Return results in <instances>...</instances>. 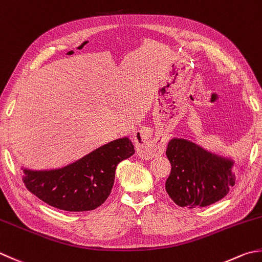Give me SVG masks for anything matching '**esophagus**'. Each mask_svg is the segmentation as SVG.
Listing matches in <instances>:
<instances>
[{
  "instance_id": "esophagus-1",
  "label": "esophagus",
  "mask_w": 262,
  "mask_h": 262,
  "mask_svg": "<svg viewBox=\"0 0 262 262\" xmlns=\"http://www.w3.org/2000/svg\"><path fill=\"white\" fill-rule=\"evenodd\" d=\"M135 144L137 155L140 158L150 160L163 155L166 147V142L163 138H151V132L146 128L137 130L135 133Z\"/></svg>"
}]
</instances>
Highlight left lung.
I'll return each mask as SVG.
<instances>
[{
	"mask_svg": "<svg viewBox=\"0 0 262 262\" xmlns=\"http://www.w3.org/2000/svg\"><path fill=\"white\" fill-rule=\"evenodd\" d=\"M166 155L171 163L166 192L179 207H208L226 196L234 186L233 156L208 150L183 137L168 142Z\"/></svg>",
	"mask_w": 262,
	"mask_h": 262,
	"instance_id": "8db88e82",
	"label": "left lung"
}]
</instances>
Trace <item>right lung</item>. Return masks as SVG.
Returning a JSON list of instances; mask_svg holds the SVG:
<instances>
[{"instance_id":"obj_1","label":"right lung","mask_w":262,"mask_h":262,"mask_svg":"<svg viewBox=\"0 0 262 262\" xmlns=\"http://www.w3.org/2000/svg\"><path fill=\"white\" fill-rule=\"evenodd\" d=\"M134 153L129 137L116 138L63 167L39 170L21 167L23 181L49 206L64 211H90L104 203L114 186L118 163Z\"/></svg>"}]
</instances>
